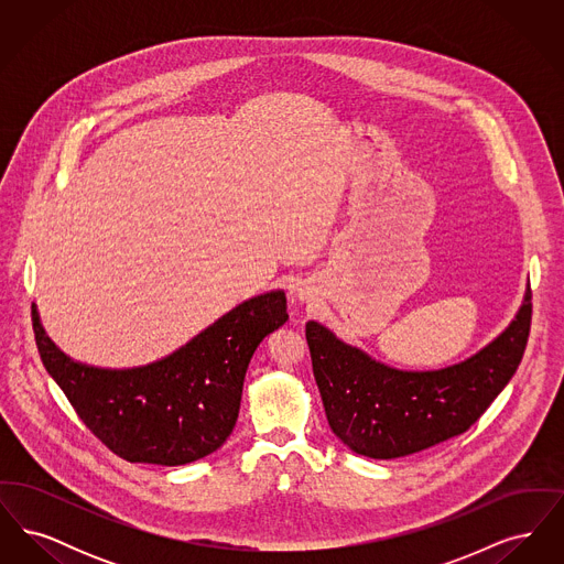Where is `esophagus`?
Masks as SVG:
<instances>
[{"instance_id":"obj_1","label":"esophagus","mask_w":564,"mask_h":564,"mask_svg":"<svg viewBox=\"0 0 564 564\" xmlns=\"http://www.w3.org/2000/svg\"><path fill=\"white\" fill-rule=\"evenodd\" d=\"M295 295H297L300 300H308V297H311V292H308V288H306V285H300V288L295 290Z\"/></svg>"}]
</instances>
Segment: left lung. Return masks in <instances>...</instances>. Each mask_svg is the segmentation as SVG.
Returning a JSON list of instances; mask_svg holds the SVG:
<instances>
[{
  "instance_id": "obj_1",
  "label": "left lung",
  "mask_w": 564,
  "mask_h": 564,
  "mask_svg": "<svg viewBox=\"0 0 564 564\" xmlns=\"http://www.w3.org/2000/svg\"><path fill=\"white\" fill-rule=\"evenodd\" d=\"M531 290L510 325L471 357L440 370H398L306 323L313 375L332 431L357 455H414L469 430L506 389L527 349Z\"/></svg>"
}]
</instances>
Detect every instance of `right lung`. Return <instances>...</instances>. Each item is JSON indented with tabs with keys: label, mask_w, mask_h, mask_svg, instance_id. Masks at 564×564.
<instances>
[{
	"label": "right lung",
	"mask_w": 564,
	"mask_h": 564,
	"mask_svg": "<svg viewBox=\"0 0 564 564\" xmlns=\"http://www.w3.org/2000/svg\"><path fill=\"white\" fill-rule=\"evenodd\" d=\"M283 290L245 300L171 355L137 368L72 359L48 338L33 304L40 357L84 425L131 463L186 465L235 430L242 382L260 343L288 322Z\"/></svg>",
	"instance_id": "obj_1"
}]
</instances>
